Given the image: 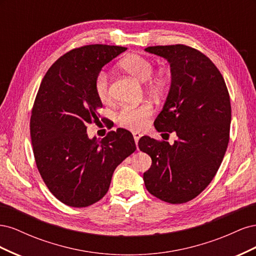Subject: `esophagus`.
I'll use <instances>...</instances> for the list:
<instances>
[{"mask_svg": "<svg viewBox=\"0 0 256 256\" xmlns=\"http://www.w3.org/2000/svg\"><path fill=\"white\" fill-rule=\"evenodd\" d=\"M140 136H141L140 134H138V132H134V142H136V147H138V138H140Z\"/></svg>", "mask_w": 256, "mask_h": 256, "instance_id": "1", "label": "esophagus"}]
</instances>
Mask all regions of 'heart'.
I'll return each mask as SVG.
<instances>
[{"label": "heart", "instance_id": "1", "mask_svg": "<svg viewBox=\"0 0 256 256\" xmlns=\"http://www.w3.org/2000/svg\"><path fill=\"white\" fill-rule=\"evenodd\" d=\"M120 66L138 80L144 82L150 79V85L152 90H160L166 85L168 78L164 72H159L154 76H150L154 70V65L148 58L140 56V54H129L120 60ZM94 90L100 102L104 104L110 102L111 92L109 76L104 70L99 72L96 74L94 80ZM150 115L152 108L147 104L138 108L126 106L120 112L118 120L122 126L132 130H141L145 127L147 118Z\"/></svg>", "mask_w": 256, "mask_h": 256}]
</instances>
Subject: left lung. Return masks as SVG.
I'll list each match as a JSON object with an SVG mask.
<instances>
[{"instance_id":"8db88e82","label":"left lung","mask_w":256,"mask_h":256,"mask_svg":"<svg viewBox=\"0 0 256 256\" xmlns=\"http://www.w3.org/2000/svg\"><path fill=\"white\" fill-rule=\"evenodd\" d=\"M145 51L170 64L171 85L154 125L159 132H175L177 140L171 145L140 138L138 148L152 158L144 184L164 202L186 203L210 184L220 168L230 138V95L218 68L200 51L184 44Z\"/></svg>"}]
</instances>
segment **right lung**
Here are the masks:
<instances>
[{
	"mask_svg": "<svg viewBox=\"0 0 256 256\" xmlns=\"http://www.w3.org/2000/svg\"><path fill=\"white\" fill-rule=\"evenodd\" d=\"M126 50L90 44L69 51L49 68L38 90L30 122L36 166L50 192L68 206L86 207L102 198L116 166L136 150L126 129L102 140L86 134L102 108L95 76Z\"/></svg>",
	"mask_w": 256,
	"mask_h": 256,
	"instance_id": "right-lung-1",
	"label": "right lung"
}]
</instances>
